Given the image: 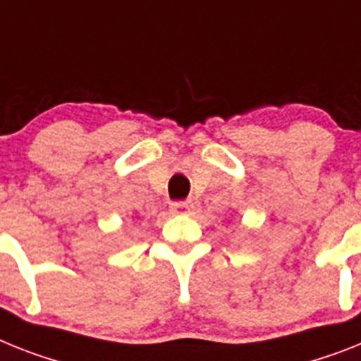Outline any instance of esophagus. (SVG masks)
Listing matches in <instances>:
<instances>
[{
	"instance_id": "esophagus-1",
	"label": "esophagus",
	"mask_w": 361,
	"mask_h": 361,
	"mask_svg": "<svg viewBox=\"0 0 361 361\" xmlns=\"http://www.w3.org/2000/svg\"><path fill=\"white\" fill-rule=\"evenodd\" d=\"M192 201H180V202H173L171 204V210H175V212H183V214H190L192 212Z\"/></svg>"
}]
</instances>
